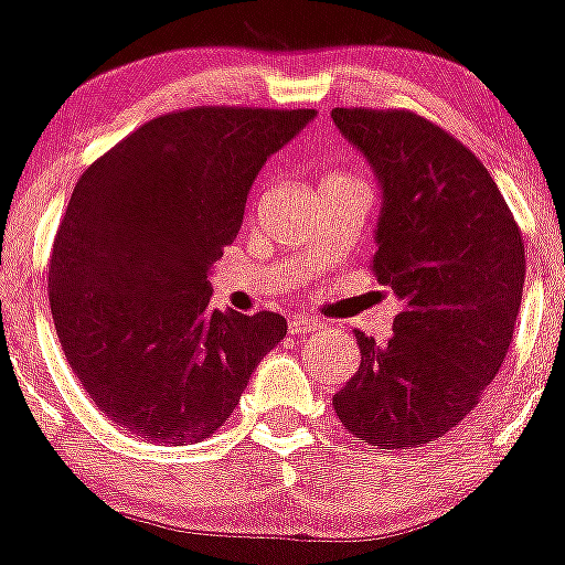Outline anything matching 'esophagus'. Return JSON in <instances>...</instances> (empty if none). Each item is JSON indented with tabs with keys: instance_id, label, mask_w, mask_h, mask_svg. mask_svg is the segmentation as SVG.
Here are the masks:
<instances>
[{
	"instance_id": "34e87169",
	"label": "esophagus",
	"mask_w": 565,
	"mask_h": 565,
	"mask_svg": "<svg viewBox=\"0 0 565 565\" xmlns=\"http://www.w3.org/2000/svg\"><path fill=\"white\" fill-rule=\"evenodd\" d=\"M320 327H323V323H320L318 318H309V315H292V318H289V332L292 334L315 332V329Z\"/></svg>"
}]
</instances>
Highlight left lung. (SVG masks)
<instances>
[{
  "mask_svg": "<svg viewBox=\"0 0 565 565\" xmlns=\"http://www.w3.org/2000/svg\"><path fill=\"white\" fill-rule=\"evenodd\" d=\"M380 182L371 270L403 312L385 345L358 332L360 369L332 396L358 439L383 450L454 430L495 380L521 307V231L470 149L405 109H332Z\"/></svg>",
  "mask_w": 565,
  "mask_h": 565,
  "instance_id": "obj_1",
  "label": "left lung"
}]
</instances>
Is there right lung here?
<instances>
[{
	"label": "right lung",
	"mask_w": 565,
	"mask_h": 565,
	"mask_svg": "<svg viewBox=\"0 0 565 565\" xmlns=\"http://www.w3.org/2000/svg\"><path fill=\"white\" fill-rule=\"evenodd\" d=\"M312 118L171 111L78 180L50 256V309L70 369L120 428L166 445L207 439L284 340L281 315L207 307V273L236 238L267 157Z\"/></svg>",
	"instance_id": "add662e5"
}]
</instances>
